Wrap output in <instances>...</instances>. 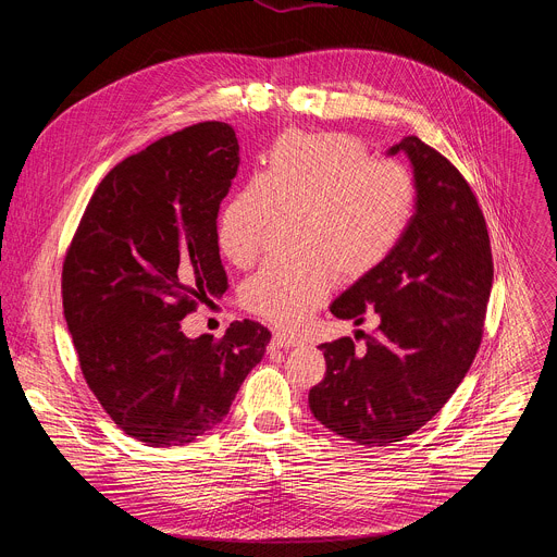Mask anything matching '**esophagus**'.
Instances as JSON below:
<instances>
[{
  "mask_svg": "<svg viewBox=\"0 0 557 557\" xmlns=\"http://www.w3.org/2000/svg\"><path fill=\"white\" fill-rule=\"evenodd\" d=\"M299 337L295 335H288V333H275L273 335V346L275 348H293V346H299Z\"/></svg>",
  "mask_w": 557,
  "mask_h": 557,
  "instance_id": "1",
  "label": "esophagus"
}]
</instances>
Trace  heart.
<instances>
[{
  "label": "heart",
  "mask_w": 557,
  "mask_h": 557,
  "mask_svg": "<svg viewBox=\"0 0 557 557\" xmlns=\"http://www.w3.org/2000/svg\"><path fill=\"white\" fill-rule=\"evenodd\" d=\"M410 172L370 161L346 134L280 138L258 178L233 194L218 218V247L235 267H249L273 215H299L297 262H267L243 286L249 310L280 326H297L322 306L333 275L355 282L381 267L412 220Z\"/></svg>",
  "instance_id": "b5f03b06"
}]
</instances>
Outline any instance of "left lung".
<instances>
[{
	"label": "left lung",
	"mask_w": 557,
	"mask_h": 557,
	"mask_svg": "<svg viewBox=\"0 0 557 557\" xmlns=\"http://www.w3.org/2000/svg\"><path fill=\"white\" fill-rule=\"evenodd\" d=\"M404 151L414 215L389 258L333 304L339 320L376 312L379 333L357 352L350 337L322 344L326 376L308 392L312 417L366 447L401 441L447 404L481 346L494 282L487 224L465 178L419 136Z\"/></svg>",
	"instance_id": "1"
}]
</instances>
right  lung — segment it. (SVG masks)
I'll return each instance as SVG.
<instances>
[{
  "instance_id": "1",
  "label": "right lung",
  "mask_w": 557,
  "mask_h": 557,
  "mask_svg": "<svg viewBox=\"0 0 557 557\" xmlns=\"http://www.w3.org/2000/svg\"><path fill=\"white\" fill-rule=\"evenodd\" d=\"M240 165L231 125L209 121L125 158L97 187L63 262V314L82 372L112 421L149 447L218 425L271 339L233 322L220 342L183 333L222 297L218 211Z\"/></svg>"
}]
</instances>
